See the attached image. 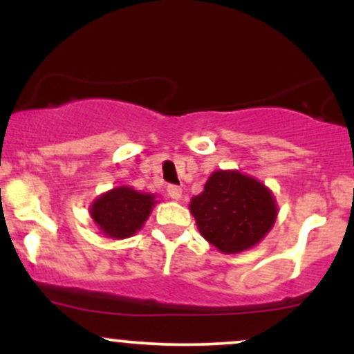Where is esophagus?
<instances>
[{"label":"esophagus","instance_id":"1","mask_svg":"<svg viewBox=\"0 0 354 354\" xmlns=\"http://www.w3.org/2000/svg\"><path fill=\"white\" fill-rule=\"evenodd\" d=\"M166 191H168V196L171 198V200H174V201L180 200L181 194H183V189L180 188V186H176V185H169L168 188H166Z\"/></svg>","mask_w":354,"mask_h":354}]
</instances>
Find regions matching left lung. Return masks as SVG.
<instances>
[{
	"label": "left lung",
	"mask_w": 354,
	"mask_h": 354,
	"mask_svg": "<svg viewBox=\"0 0 354 354\" xmlns=\"http://www.w3.org/2000/svg\"><path fill=\"white\" fill-rule=\"evenodd\" d=\"M189 211L201 236L225 254L258 245L273 228L278 206L268 186L238 169L211 173Z\"/></svg>",
	"instance_id": "obj_1"
}]
</instances>
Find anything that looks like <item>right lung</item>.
I'll return each mask as SVG.
<instances>
[{
	"mask_svg": "<svg viewBox=\"0 0 354 354\" xmlns=\"http://www.w3.org/2000/svg\"><path fill=\"white\" fill-rule=\"evenodd\" d=\"M156 203V194L116 186L91 203L89 216L104 236L124 239L143 228Z\"/></svg>",
	"mask_w": 354,
	"mask_h": 354,
	"instance_id": "1",
	"label": "right lung"
}]
</instances>
